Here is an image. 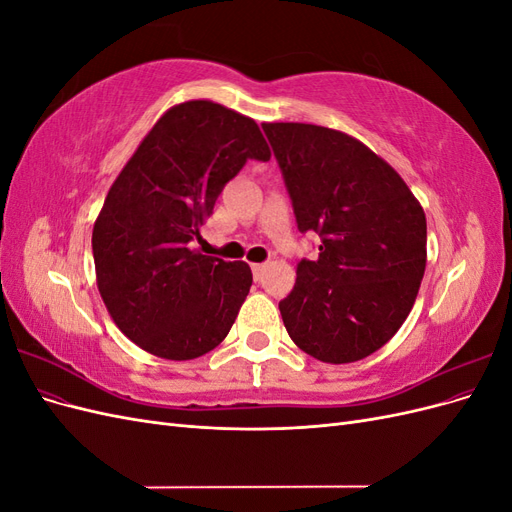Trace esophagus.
I'll list each match as a JSON object with an SVG mask.
<instances>
[{"mask_svg": "<svg viewBox=\"0 0 512 512\" xmlns=\"http://www.w3.org/2000/svg\"><path fill=\"white\" fill-rule=\"evenodd\" d=\"M267 265H262V262H258V265H252V273H254V280H260L262 273H265Z\"/></svg>", "mask_w": 512, "mask_h": 512, "instance_id": "esophagus-1", "label": "esophagus"}]
</instances>
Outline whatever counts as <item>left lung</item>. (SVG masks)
Segmentation results:
<instances>
[{"mask_svg":"<svg viewBox=\"0 0 512 512\" xmlns=\"http://www.w3.org/2000/svg\"><path fill=\"white\" fill-rule=\"evenodd\" d=\"M301 232L320 235L280 312L322 363H354L399 331L427 265V220L397 170L356 138L312 123H262Z\"/></svg>","mask_w":512,"mask_h":512,"instance_id":"left-lung-1","label":"left lung"}]
</instances>
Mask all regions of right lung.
Instances as JSON below:
<instances>
[{"mask_svg":"<svg viewBox=\"0 0 512 512\" xmlns=\"http://www.w3.org/2000/svg\"><path fill=\"white\" fill-rule=\"evenodd\" d=\"M258 123L211 100L156 121L94 224L96 280L119 331L149 354L190 361L222 344L252 286L247 262L192 250L224 185L267 162Z\"/></svg>","mask_w":512,"mask_h":512,"instance_id":"1","label":"right lung"}]
</instances>
